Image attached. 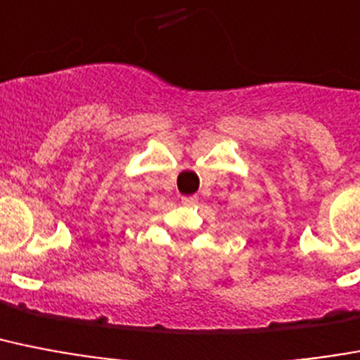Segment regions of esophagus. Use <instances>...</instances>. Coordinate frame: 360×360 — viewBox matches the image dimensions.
I'll return each mask as SVG.
<instances>
[{"instance_id": "1", "label": "esophagus", "mask_w": 360, "mask_h": 360, "mask_svg": "<svg viewBox=\"0 0 360 360\" xmlns=\"http://www.w3.org/2000/svg\"><path fill=\"white\" fill-rule=\"evenodd\" d=\"M181 201H183V205H194L198 201V195H185Z\"/></svg>"}]
</instances>
